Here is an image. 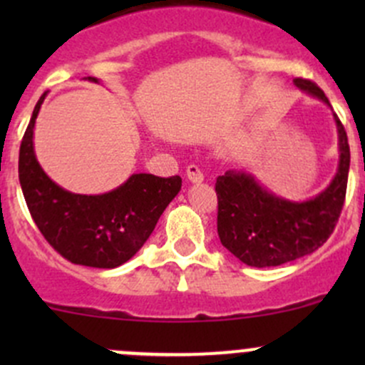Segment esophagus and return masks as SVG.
I'll return each mask as SVG.
<instances>
[{"label":"esophagus","instance_id":"obj_1","mask_svg":"<svg viewBox=\"0 0 365 365\" xmlns=\"http://www.w3.org/2000/svg\"><path fill=\"white\" fill-rule=\"evenodd\" d=\"M187 178H189V182H192V183H201L205 180V176L197 165L190 164L189 168H187Z\"/></svg>","mask_w":365,"mask_h":365}]
</instances>
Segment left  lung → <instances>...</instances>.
<instances>
[{"mask_svg": "<svg viewBox=\"0 0 365 365\" xmlns=\"http://www.w3.org/2000/svg\"><path fill=\"white\" fill-rule=\"evenodd\" d=\"M297 88L325 102L323 90L309 79L293 81ZM339 139V164L332 182L318 196L289 201L275 196L245 171L224 173L217 178L219 200L217 233L220 244L249 267H279L314 252L332 235L346 197L349 145L344 127L334 114Z\"/></svg>", "mask_w": 365, "mask_h": 365, "instance_id": "8db88e82", "label": "left lung"}]
</instances>
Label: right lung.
I'll return each mask as SVG.
<instances>
[{
  "label": "right lung",
  "instance_id": "obj_1",
  "mask_svg": "<svg viewBox=\"0 0 365 365\" xmlns=\"http://www.w3.org/2000/svg\"><path fill=\"white\" fill-rule=\"evenodd\" d=\"M98 83L97 77H84ZM46 93L33 109L19 150V182L26 205L47 242L70 263L116 268L130 259L155 230L182 178L138 173L106 194H73L54 183L38 164L33 128Z\"/></svg>",
  "mask_w": 365,
  "mask_h": 365
}]
</instances>
